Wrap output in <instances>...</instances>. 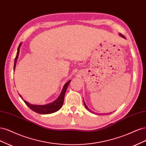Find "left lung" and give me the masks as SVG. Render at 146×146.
<instances>
[{
    "label": "left lung",
    "mask_w": 146,
    "mask_h": 146,
    "mask_svg": "<svg viewBox=\"0 0 146 146\" xmlns=\"http://www.w3.org/2000/svg\"><path fill=\"white\" fill-rule=\"evenodd\" d=\"M119 36H121V37H122V38H125V39H126V38H125V37L124 36H123V35H122V34H121V33H119ZM83 102H84V105H85V107H86V108L87 110H88V111H90L91 113H94V112H93V111H92L91 110H90L89 108H88V107H87V105H86V104H85V101H84V100H83ZM109 114H110V113H109Z\"/></svg>",
    "instance_id": "left-lung-1"
}]
</instances>
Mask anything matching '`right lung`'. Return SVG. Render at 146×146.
<instances>
[{"label": "right lung", "mask_w": 146, "mask_h": 146, "mask_svg": "<svg viewBox=\"0 0 146 146\" xmlns=\"http://www.w3.org/2000/svg\"><path fill=\"white\" fill-rule=\"evenodd\" d=\"M22 45V42L20 44L18 48H17V54L16 56V58L15 60V64H14V70H15L16 68V65L17 63V58H18L19 56V50H20V47ZM70 82V80L68 81L67 83H66L65 85H64L63 90L61 91V93L60 96H58V98H57L55 100H54L53 102L46 104V105H33L29 103L28 102L24 100L23 99V98L22 96L19 94V96L21 97V98L24 100L25 104L27 105L28 107L33 110V111L36 112L39 114H51L53 113H55L61 108V107L63 106V102H64V96L65 93L66 92V90L68 87V85H69V83Z\"/></svg>", "instance_id": "1"}]
</instances>
